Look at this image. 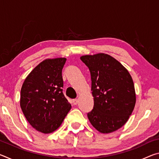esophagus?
Segmentation results:
<instances>
[{"label": "esophagus", "instance_id": "34e87169", "mask_svg": "<svg viewBox=\"0 0 159 159\" xmlns=\"http://www.w3.org/2000/svg\"><path fill=\"white\" fill-rule=\"evenodd\" d=\"M72 102H73L74 105H76V104H78V102H79V100H78L77 99H73V101H72Z\"/></svg>", "mask_w": 159, "mask_h": 159}]
</instances>
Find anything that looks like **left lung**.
<instances>
[{
  "instance_id": "1",
  "label": "left lung",
  "mask_w": 159,
  "mask_h": 159,
  "mask_svg": "<svg viewBox=\"0 0 159 159\" xmlns=\"http://www.w3.org/2000/svg\"><path fill=\"white\" fill-rule=\"evenodd\" d=\"M80 60L90 70L94 98L88 119L102 133L117 130L128 121L135 105L131 76L119 61L107 54L84 55Z\"/></svg>"
}]
</instances>
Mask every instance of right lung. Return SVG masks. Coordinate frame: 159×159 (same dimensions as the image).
Listing matches in <instances>:
<instances>
[{
    "instance_id": "obj_1",
    "label": "right lung",
    "mask_w": 159,
    "mask_h": 159,
    "mask_svg": "<svg viewBox=\"0 0 159 159\" xmlns=\"http://www.w3.org/2000/svg\"><path fill=\"white\" fill-rule=\"evenodd\" d=\"M66 60L56 58L43 61L21 86V109L30 125L41 133L57 130L71 108L62 92L61 71Z\"/></svg>"
}]
</instances>
